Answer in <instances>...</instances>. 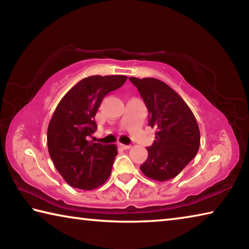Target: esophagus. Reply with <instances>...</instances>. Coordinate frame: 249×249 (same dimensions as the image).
Returning <instances> with one entry per match:
<instances>
[{
    "label": "esophagus",
    "mask_w": 249,
    "mask_h": 249,
    "mask_svg": "<svg viewBox=\"0 0 249 249\" xmlns=\"http://www.w3.org/2000/svg\"><path fill=\"white\" fill-rule=\"evenodd\" d=\"M119 147L120 148H122V149H129V148H132V145H124V144H119Z\"/></svg>",
    "instance_id": "34e87169"
}]
</instances>
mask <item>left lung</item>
Returning <instances> with one entry per match:
<instances>
[{
	"label": "left lung",
	"instance_id": "obj_1",
	"mask_svg": "<svg viewBox=\"0 0 249 249\" xmlns=\"http://www.w3.org/2000/svg\"><path fill=\"white\" fill-rule=\"evenodd\" d=\"M129 80L148 109V125L157 130L141 170L156 181L170 180L182 171L199 150L197 122L188 104L165 82L155 78L130 77Z\"/></svg>",
	"mask_w": 249,
	"mask_h": 249
}]
</instances>
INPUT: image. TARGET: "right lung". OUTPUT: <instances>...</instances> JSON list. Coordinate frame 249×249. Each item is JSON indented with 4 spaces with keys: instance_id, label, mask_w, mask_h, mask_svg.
<instances>
[{
    "instance_id": "add662e5",
    "label": "right lung",
    "mask_w": 249,
    "mask_h": 249,
    "mask_svg": "<svg viewBox=\"0 0 249 249\" xmlns=\"http://www.w3.org/2000/svg\"><path fill=\"white\" fill-rule=\"evenodd\" d=\"M125 75H91L67 92L54 109L47 130L48 151L69 185L92 190L108 179L117 155L115 145L89 142L94 116L105 95L125 83Z\"/></svg>"
}]
</instances>
